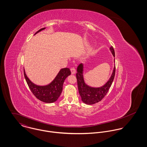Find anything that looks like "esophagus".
Segmentation results:
<instances>
[{
	"mask_svg": "<svg viewBox=\"0 0 147 147\" xmlns=\"http://www.w3.org/2000/svg\"><path fill=\"white\" fill-rule=\"evenodd\" d=\"M71 74L74 75L76 73V69L74 68H71Z\"/></svg>",
	"mask_w": 147,
	"mask_h": 147,
	"instance_id": "esophagus-1",
	"label": "esophagus"
}]
</instances>
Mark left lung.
I'll list each match as a JSON object with an SVG mask.
<instances>
[{
  "mask_svg": "<svg viewBox=\"0 0 147 147\" xmlns=\"http://www.w3.org/2000/svg\"><path fill=\"white\" fill-rule=\"evenodd\" d=\"M110 50L114 57L115 52L112 46L110 47ZM115 63V59H114ZM115 66L114 65L112 74L108 81L104 85L100 87H92L86 84L84 80V64H80L77 68L76 79L78 82V89L81 96L82 101L87 105H93L101 101L109 91L115 76Z\"/></svg>",
  "mask_w": 147,
  "mask_h": 147,
  "instance_id": "1",
  "label": "left lung"
}]
</instances>
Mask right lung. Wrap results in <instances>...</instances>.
<instances>
[{
  "label": "right lung",
  "mask_w": 147,
  "mask_h": 147,
  "mask_svg": "<svg viewBox=\"0 0 147 147\" xmlns=\"http://www.w3.org/2000/svg\"><path fill=\"white\" fill-rule=\"evenodd\" d=\"M45 29L42 28L37 31L35 34ZM24 77L29 88L37 98L45 103L55 102L59 97L63 89V85L65 79L71 75V71L68 68L61 69L55 79L46 85H38L32 82L26 75L24 69Z\"/></svg>",
  "instance_id": "1"
}]
</instances>
